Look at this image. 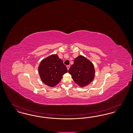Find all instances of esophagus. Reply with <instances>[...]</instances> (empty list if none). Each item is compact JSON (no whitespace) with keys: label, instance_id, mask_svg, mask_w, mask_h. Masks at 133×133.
<instances>
[{"label":"esophagus","instance_id":"34e87169","mask_svg":"<svg viewBox=\"0 0 133 133\" xmlns=\"http://www.w3.org/2000/svg\"><path fill=\"white\" fill-rule=\"evenodd\" d=\"M70 68V66H69V65H68V66H67V69H68V70H69V69Z\"/></svg>","mask_w":133,"mask_h":133}]
</instances>
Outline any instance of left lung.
<instances>
[{
  "label": "left lung",
  "instance_id": "8db88e82",
  "mask_svg": "<svg viewBox=\"0 0 133 133\" xmlns=\"http://www.w3.org/2000/svg\"><path fill=\"white\" fill-rule=\"evenodd\" d=\"M68 72L75 82L81 87L91 82L95 75L93 64L81 55L75 59L74 64L70 67Z\"/></svg>",
  "mask_w": 133,
  "mask_h": 133
}]
</instances>
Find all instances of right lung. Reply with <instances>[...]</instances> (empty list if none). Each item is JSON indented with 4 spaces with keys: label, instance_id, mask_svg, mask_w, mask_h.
I'll return each instance as SVG.
<instances>
[{
    "label": "right lung",
    "instance_id": "obj_1",
    "mask_svg": "<svg viewBox=\"0 0 133 133\" xmlns=\"http://www.w3.org/2000/svg\"><path fill=\"white\" fill-rule=\"evenodd\" d=\"M42 82L50 87L57 85L67 72V68L57 55H52L43 59L38 68Z\"/></svg>",
    "mask_w": 133,
    "mask_h": 133
}]
</instances>
